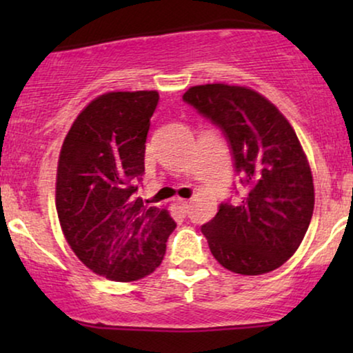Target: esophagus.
I'll list each match as a JSON object with an SVG mask.
<instances>
[{
  "mask_svg": "<svg viewBox=\"0 0 353 353\" xmlns=\"http://www.w3.org/2000/svg\"><path fill=\"white\" fill-rule=\"evenodd\" d=\"M176 204H178V207H180V210L183 212V214H188V207H190V202H188L186 199H176Z\"/></svg>",
  "mask_w": 353,
  "mask_h": 353,
  "instance_id": "obj_1",
  "label": "esophagus"
}]
</instances>
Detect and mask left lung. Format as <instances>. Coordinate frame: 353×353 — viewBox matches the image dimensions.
I'll use <instances>...</instances> for the list:
<instances>
[{"instance_id": "8db88e82", "label": "left lung", "mask_w": 353, "mask_h": 353, "mask_svg": "<svg viewBox=\"0 0 353 353\" xmlns=\"http://www.w3.org/2000/svg\"><path fill=\"white\" fill-rule=\"evenodd\" d=\"M183 101L223 132L244 194L221 202L201 231L221 267L263 274L301 245L313 215L310 165L291 123L267 98L245 86H191Z\"/></svg>"}]
</instances>
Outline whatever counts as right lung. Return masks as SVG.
<instances>
[{"label":"right lung","mask_w":353,"mask_h":353,"mask_svg":"<svg viewBox=\"0 0 353 353\" xmlns=\"http://www.w3.org/2000/svg\"><path fill=\"white\" fill-rule=\"evenodd\" d=\"M157 91H112L91 101L62 143L56 209L70 249L91 272L137 281L161 265L176 223L137 197Z\"/></svg>","instance_id":"1"}]
</instances>
